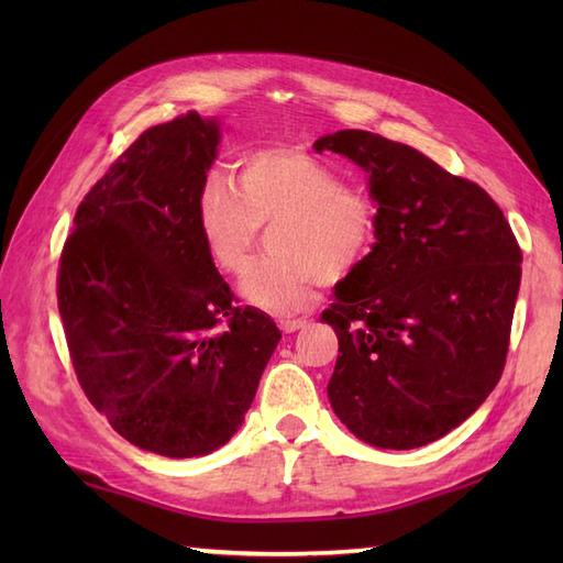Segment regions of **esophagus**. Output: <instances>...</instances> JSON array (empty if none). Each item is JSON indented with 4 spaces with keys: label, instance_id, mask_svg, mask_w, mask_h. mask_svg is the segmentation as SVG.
Segmentation results:
<instances>
[{
    "label": "esophagus",
    "instance_id": "1",
    "mask_svg": "<svg viewBox=\"0 0 563 563\" xmlns=\"http://www.w3.org/2000/svg\"><path fill=\"white\" fill-rule=\"evenodd\" d=\"M278 327L285 331V333H295L307 327V319H280Z\"/></svg>",
    "mask_w": 563,
    "mask_h": 563
}]
</instances>
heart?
I'll use <instances>...</instances> for the list:
<instances>
[{"mask_svg": "<svg viewBox=\"0 0 563 563\" xmlns=\"http://www.w3.org/2000/svg\"><path fill=\"white\" fill-rule=\"evenodd\" d=\"M278 256L251 266L239 290L261 312L288 314L312 305L317 285L351 273L375 242L377 210L361 190L297 147H261L242 159L239 186L208 174L196 200V224L222 273L246 268L261 224H275Z\"/></svg>", "mask_w": 563, "mask_h": 563, "instance_id": "b5f03b06", "label": "heart"}]
</instances>
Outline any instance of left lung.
Listing matches in <instances>:
<instances>
[{
	"instance_id": "1",
	"label": "left lung",
	"mask_w": 563,
	"mask_h": 563,
	"mask_svg": "<svg viewBox=\"0 0 563 563\" xmlns=\"http://www.w3.org/2000/svg\"><path fill=\"white\" fill-rule=\"evenodd\" d=\"M367 174L375 244L336 285L321 321L339 336L331 409L382 450L423 448L498 385L520 290L504 212L423 152L365 130L314 142Z\"/></svg>"
}]
</instances>
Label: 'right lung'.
Here are the masks:
<instances>
[{"mask_svg":"<svg viewBox=\"0 0 563 563\" xmlns=\"http://www.w3.org/2000/svg\"><path fill=\"white\" fill-rule=\"evenodd\" d=\"M222 130L190 111L145 130L75 214L57 278L71 365L135 448L184 460L236 433L280 331L234 307L196 224Z\"/></svg>","mask_w":563,"mask_h":563,"instance_id":"add662e5","label":"right lung"}]
</instances>
